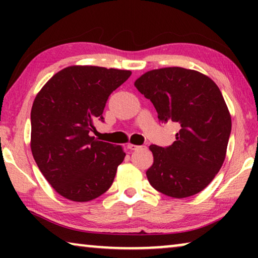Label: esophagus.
I'll use <instances>...</instances> for the list:
<instances>
[{"instance_id": "esophagus-1", "label": "esophagus", "mask_w": 258, "mask_h": 258, "mask_svg": "<svg viewBox=\"0 0 258 258\" xmlns=\"http://www.w3.org/2000/svg\"><path fill=\"white\" fill-rule=\"evenodd\" d=\"M128 148L130 150H139V149H146V146H135V144H132L129 143L128 144Z\"/></svg>"}]
</instances>
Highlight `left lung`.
Segmentation results:
<instances>
[{
	"label": "left lung",
	"mask_w": 258,
	"mask_h": 258,
	"mask_svg": "<svg viewBox=\"0 0 258 258\" xmlns=\"http://www.w3.org/2000/svg\"><path fill=\"white\" fill-rule=\"evenodd\" d=\"M135 87L154 104L160 122H172L179 129L171 146L149 147L151 186L175 199L202 191L223 164L231 133L221 90L208 76L179 67L148 72Z\"/></svg>",
	"instance_id": "left-lung-1"
}]
</instances>
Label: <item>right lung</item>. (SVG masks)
<instances>
[{
  "mask_svg": "<svg viewBox=\"0 0 258 258\" xmlns=\"http://www.w3.org/2000/svg\"><path fill=\"white\" fill-rule=\"evenodd\" d=\"M129 70L73 66L55 74L31 108V153L45 179L75 202L97 199L110 188L124 160L122 147L90 136L112 91Z\"/></svg>",
  "mask_w": 258,
  "mask_h": 258,
  "instance_id": "add662e5",
  "label": "right lung"
}]
</instances>
